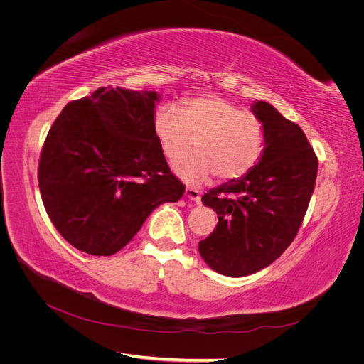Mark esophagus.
Masks as SVG:
<instances>
[{"label": "esophagus", "mask_w": 364, "mask_h": 364, "mask_svg": "<svg viewBox=\"0 0 364 364\" xmlns=\"http://www.w3.org/2000/svg\"><path fill=\"white\" fill-rule=\"evenodd\" d=\"M185 197H188V199L199 203L200 199H202V193L197 190V188H193V186H186V188H185Z\"/></svg>", "instance_id": "obj_1"}]
</instances>
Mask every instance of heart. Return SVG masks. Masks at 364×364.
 Instances as JSON below:
<instances>
[{
  "instance_id": "heart-1",
  "label": "heart",
  "mask_w": 364,
  "mask_h": 364,
  "mask_svg": "<svg viewBox=\"0 0 364 364\" xmlns=\"http://www.w3.org/2000/svg\"><path fill=\"white\" fill-rule=\"evenodd\" d=\"M155 132L170 162L185 158L194 146L199 150L176 167L190 185L205 183L214 174L223 182L245 178L266 147L259 118L218 95L190 98L183 112L173 105L162 106L155 115Z\"/></svg>"
}]
</instances>
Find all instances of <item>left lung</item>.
Instances as JSON below:
<instances>
[{
  "label": "left lung",
  "mask_w": 364,
  "mask_h": 364,
  "mask_svg": "<svg viewBox=\"0 0 364 364\" xmlns=\"http://www.w3.org/2000/svg\"><path fill=\"white\" fill-rule=\"evenodd\" d=\"M266 132L259 162L203 194L218 215L199 252L213 270L246 277L279 258L296 238L314 191L318 161L302 129L266 102L252 107Z\"/></svg>",
  "instance_id": "1"
}]
</instances>
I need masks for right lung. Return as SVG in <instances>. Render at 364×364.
I'll return each instance as SVG.
<instances>
[{
	"label": "right lung",
	"mask_w": 364,
	"mask_h": 364,
	"mask_svg": "<svg viewBox=\"0 0 364 364\" xmlns=\"http://www.w3.org/2000/svg\"><path fill=\"white\" fill-rule=\"evenodd\" d=\"M158 94L102 86L54 119L41 150L43 206L71 246L114 255L150 213L178 202L185 185L171 173L155 132Z\"/></svg>",
	"instance_id": "right-lung-1"
}]
</instances>
